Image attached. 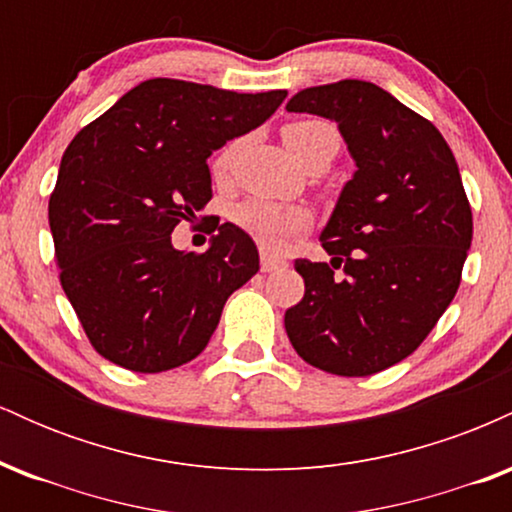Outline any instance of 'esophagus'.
Returning a JSON list of instances; mask_svg holds the SVG:
<instances>
[{
	"label": "esophagus",
	"mask_w": 512,
	"mask_h": 512,
	"mask_svg": "<svg viewBox=\"0 0 512 512\" xmlns=\"http://www.w3.org/2000/svg\"><path fill=\"white\" fill-rule=\"evenodd\" d=\"M262 272H279V269L286 267L284 260H279V257H272V255H262V262H260Z\"/></svg>",
	"instance_id": "1"
}]
</instances>
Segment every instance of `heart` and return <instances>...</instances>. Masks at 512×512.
<instances>
[{"instance_id": "heart-1", "label": "heart", "mask_w": 512, "mask_h": 512, "mask_svg": "<svg viewBox=\"0 0 512 512\" xmlns=\"http://www.w3.org/2000/svg\"><path fill=\"white\" fill-rule=\"evenodd\" d=\"M289 154L296 158L298 163L308 161L322 146H334L339 149V134L337 129L327 122L320 120H305L286 125L281 132ZM240 149V142H228L219 154L214 156L211 170L216 178H223L236 161ZM233 221L238 228H243L248 236L255 240L264 250H279L291 236L305 231L310 226V214L303 207H289V204H276L267 202V199H248V202L238 204L233 211Z\"/></svg>"}]
</instances>
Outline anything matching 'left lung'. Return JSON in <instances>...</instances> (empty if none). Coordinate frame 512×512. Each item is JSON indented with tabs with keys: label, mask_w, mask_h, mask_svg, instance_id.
I'll list each match as a JSON object with an SVG mask.
<instances>
[{
	"label": "left lung",
	"mask_w": 512,
	"mask_h": 512,
	"mask_svg": "<svg viewBox=\"0 0 512 512\" xmlns=\"http://www.w3.org/2000/svg\"><path fill=\"white\" fill-rule=\"evenodd\" d=\"M286 110L337 122L356 163L320 233L332 262L296 260L305 293L286 334L310 366L380 373L414 354L460 286L472 245L460 168L431 122L370 81L303 88Z\"/></svg>",
	"instance_id": "obj_1"
}]
</instances>
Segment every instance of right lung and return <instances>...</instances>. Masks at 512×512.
I'll return each mask as SVG.
<instances>
[{
	"label": "right lung",
	"instance_id": "obj_1",
	"mask_svg": "<svg viewBox=\"0 0 512 512\" xmlns=\"http://www.w3.org/2000/svg\"><path fill=\"white\" fill-rule=\"evenodd\" d=\"M284 98L149 79L67 146L50 231L62 289L103 358L161 373L209 344L260 255L236 223H221L199 255L175 250L170 233L207 207L211 151L260 127Z\"/></svg>",
	"mask_w": 512,
	"mask_h": 512
}]
</instances>
